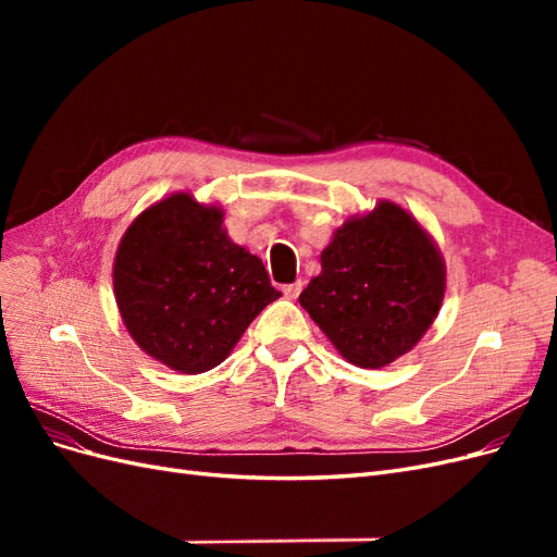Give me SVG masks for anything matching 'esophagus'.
Here are the masks:
<instances>
[{
	"mask_svg": "<svg viewBox=\"0 0 557 557\" xmlns=\"http://www.w3.org/2000/svg\"><path fill=\"white\" fill-rule=\"evenodd\" d=\"M301 281H295V283H288V285H283V295L288 297V299H295L299 293H301Z\"/></svg>",
	"mask_w": 557,
	"mask_h": 557,
	"instance_id": "34e87169",
	"label": "esophagus"
}]
</instances>
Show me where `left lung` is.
Returning <instances> with one entry per match:
<instances>
[{
    "mask_svg": "<svg viewBox=\"0 0 557 557\" xmlns=\"http://www.w3.org/2000/svg\"><path fill=\"white\" fill-rule=\"evenodd\" d=\"M444 290L440 248L409 211L381 199L334 232L299 305L348 362L379 369L420 342Z\"/></svg>",
    "mask_w": 557,
    "mask_h": 557,
    "instance_id": "1",
    "label": "left lung"
}]
</instances>
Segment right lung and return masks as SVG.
<instances>
[{
  "label": "right lung",
  "instance_id": "right-lung-1",
  "mask_svg": "<svg viewBox=\"0 0 557 557\" xmlns=\"http://www.w3.org/2000/svg\"><path fill=\"white\" fill-rule=\"evenodd\" d=\"M113 293L132 339L181 374L221 364L246 327L281 293L258 256L223 227V209L176 193L148 207L123 234Z\"/></svg>",
  "mask_w": 557,
  "mask_h": 557
}]
</instances>
